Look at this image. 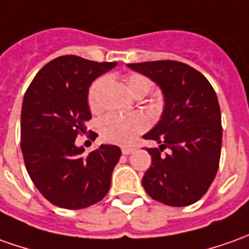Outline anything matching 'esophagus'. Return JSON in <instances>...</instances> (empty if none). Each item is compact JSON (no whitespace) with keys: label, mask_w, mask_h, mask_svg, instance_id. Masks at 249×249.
<instances>
[{"label":"esophagus","mask_w":249,"mask_h":249,"mask_svg":"<svg viewBox=\"0 0 249 249\" xmlns=\"http://www.w3.org/2000/svg\"><path fill=\"white\" fill-rule=\"evenodd\" d=\"M121 151L124 155H128V154H132L135 151V148L133 147H129V146H123L121 147Z\"/></svg>","instance_id":"esophagus-1"}]
</instances>
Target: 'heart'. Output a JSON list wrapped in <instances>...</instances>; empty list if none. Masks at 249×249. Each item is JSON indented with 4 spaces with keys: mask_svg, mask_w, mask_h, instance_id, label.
Wrapping results in <instances>:
<instances>
[{
    "mask_svg": "<svg viewBox=\"0 0 249 249\" xmlns=\"http://www.w3.org/2000/svg\"><path fill=\"white\" fill-rule=\"evenodd\" d=\"M126 87L133 95L144 94L151 89L153 83L146 76L140 73H131L125 79ZM107 84V77L101 76L95 79L89 89V105L92 111H98L102 106L101 95L103 89ZM148 121L146 116L140 113H132V114H117L111 113L101 120L99 123V132L106 142L116 143V144H129L132 143L138 135L146 131Z\"/></svg>",
    "mask_w": 249,
    "mask_h": 249,
    "instance_id": "obj_1",
    "label": "heart"
}]
</instances>
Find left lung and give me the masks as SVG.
I'll use <instances>...</instances> for the list:
<instances>
[{
    "mask_svg": "<svg viewBox=\"0 0 249 249\" xmlns=\"http://www.w3.org/2000/svg\"><path fill=\"white\" fill-rule=\"evenodd\" d=\"M128 67L157 83L165 98L160 123L143 136L160 144L147 148L151 166L143 176V187L154 200L167 206L197 202L219 166L222 125L215 91L184 62L150 61ZM165 148L169 153H161Z\"/></svg>",
    "mask_w": 249,
    "mask_h": 249,
    "instance_id": "8db88e82",
    "label": "left lung"
}]
</instances>
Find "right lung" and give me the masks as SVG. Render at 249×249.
<instances>
[{
    "label": "right lung",
    "instance_id": "obj_1",
    "mask_svg": "<svg viewBox=\"0 0 249 249\" xmlns=\"http://www.w3.org/2000/svg\"><path fill=\"white\" fill-rule=\"evenodd\" d=\"M116 65L61 55L42 68L25 91L20 143L25 169L45 199L61 209H86L109 192L120 147L102 144L86 155L75 140L91 118V83Z\"/></svg>",
    "mask_w": 249,
    "mask_h": 249
}]
</instances>
